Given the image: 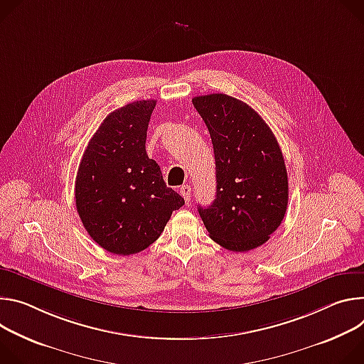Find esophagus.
<instances>
[{
    "label": "esophagus",
    "mask_w": 364,
    "mask_h": 364,
    "mask_svg": "<svg viewBox=\"0 0 364 364\" xmlns=\"http://www.w3.org/2000/svg\"><path fill=\"white\" fill-rule=\"evenodd\" d=\"M181 195L183 196L185 203H186V204H189V200H191V186H188V185L181 186Z\"/></svg>",
    "instance_id": "34e87169"
}]
</instances>
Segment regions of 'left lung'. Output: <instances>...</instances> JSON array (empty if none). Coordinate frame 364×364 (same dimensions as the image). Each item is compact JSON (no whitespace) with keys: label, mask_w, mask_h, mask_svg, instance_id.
<instances>
[{"label":"left lung","mask_w":364,"mask_h":364,"mask_svg":"<svg viewBox=\"0 0 364 364\" xmlns=\"http://www.w3.org/2000/svg\"><path fill=\"white\" fill-rule=\"evenodd\" d=\"M192 104L208 127L217 178L214 203L198 213L224 249H256L277 230L288 207V173L277 140L264 119L234 97L200 95Z\"/></svg>","instance_id":"1"}]
</instances>
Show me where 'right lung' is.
Listing matches in <instances>:
<instances>
[{"instance_id": "right-lung-1", "label": "right lung", "mask_w": 364, "mask_h": 364, "mask_svg": "<svg viewBox=\"0 0 364 364\" xmlns=\"http://www.w3.org/2000/svg\"><path fill=\"white\" fill-rule=\"evenodd\" d=\"M154 107V100H141L108 114L77 168V214L95 243L114 255L147 249L185 204L146 153Z\"/></svg>"}]
</instances>
